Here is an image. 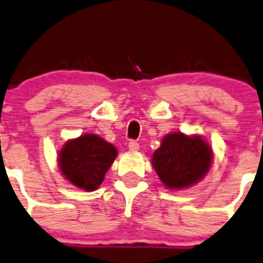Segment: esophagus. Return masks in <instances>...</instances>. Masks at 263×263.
Returning a JSON list of instances; mask_svg holds the SVG:
<instances>
[{"instance_id":"34e87169","label":"esophagus","mask_w":263,"mask_h":263,"mask_svg":"<svg viewBox=\"0 0 263 263\" xmlns=\"http://www.w3.org/2000/svg\"><path fill=\"white\" fill-rule=\"evenodd\" d=\"M128 147H129V149H130V151L135 152V151L139 149V143L135 142V140H130V142H129V144H128Z\"/></svg>"}]
</instances>
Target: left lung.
Instances as JSON below:
<instances>
[{
  "label": "left lung",
  "mask_w": 263,
  "mask_h": 263,
  "mask_svg": "<svg viewBox=\"0 0 263 263\" xmlns=\"http://www.w3.org/2000/svg\"><path fill=\"white\" fill-rule=\"evenodd\" d=\"M213 149L200 135L170 133L152 156L159 180L170 190L190 187L209 172Z\"/></svg>",
  "instance_id": "8db88e82"
}]
</instances>
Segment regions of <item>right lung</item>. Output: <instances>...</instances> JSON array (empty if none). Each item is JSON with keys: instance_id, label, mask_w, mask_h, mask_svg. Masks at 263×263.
Here are the masks:
<instances>
[{"instance_id": "1", "label": "right lung", "mask_w": 263, "mask_h": 263, "mask_svg": "<svg viewBox=\"0 0 263 263\" xmlns=\"http://www.w3.org/2000/svg\"><path fill=\"white\" fill-rule=\"evenodd\" d=\"M116 156V148L101 137L83 134L63 145L58 166L72 185L90 192L99 189Z\"/></svg>"}]
</instances>
